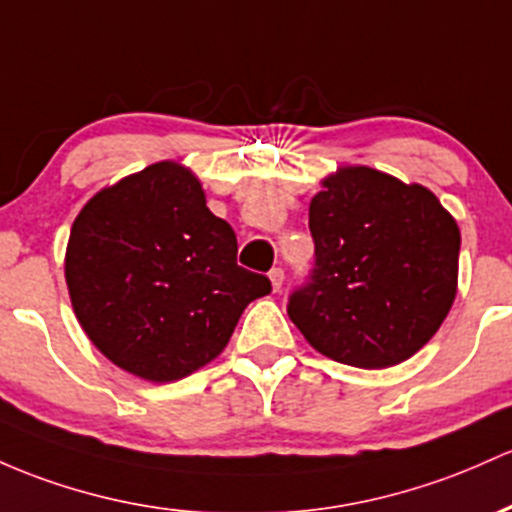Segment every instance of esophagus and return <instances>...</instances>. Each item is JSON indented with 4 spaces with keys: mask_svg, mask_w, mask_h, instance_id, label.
I'll return each instance as SVG.
<instances>
[{
    "mask_svg": "<svg viewBox=\"0 0 512 512\" xmlns=\"http://www.w3.org/2000/svg\"><path fill=\"white\" fill-rule=\"evenodd\" d=\"M269 282H272V289H274V291H282L284 269H282V267H274L272 272H269Z\"/></svg>",
    "mask_w": 512,
    "mask_h": 512,
    "instance_id": "1",
    "label": "esophagus"
}]
</instances>
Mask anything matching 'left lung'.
Masks as SVG:
<instances>
[{
	"mask_svg": "<svg viewBox=\"0 0 512 512\" xmlns=\"http://www.w3.org/2000/svg\"><path fill=\"white\" fill-rule=\"evenodd\" d=\"M316 267L289 318L320 355L359 369L406 362L457 296L459 226L430 189L340 167L311 199Z\"/></svg>",
	"mask_w": 512,
	"mask_h": 512,
	"instance_id": "left-lung-1",
	"label": "left lung"
}]
</instances>
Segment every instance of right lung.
Masks as SVG:
<instances>
[{
  "label": "right lung",
  "instance_id": "add662e5",
  "mask_svg": "<svg viewBox=\"0 0 512 512\" xmlns=\"http://www.w3.org/2000/svg\"><path fill=\"white\" fill-rule=\"evenodd\" d=\"M235 257L233 228L209 211L194 172L165 160L84 204L65 282L101 355L165 384L221 355L247 303L272 291Z\"/></svg>",
  "mask_w": 512,
  "mask_h": 512
}]
</instances>
